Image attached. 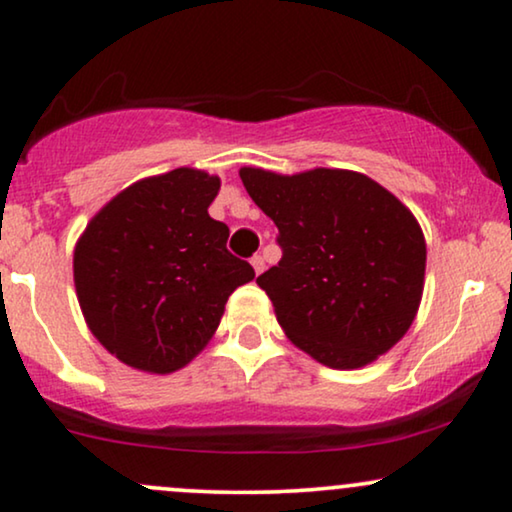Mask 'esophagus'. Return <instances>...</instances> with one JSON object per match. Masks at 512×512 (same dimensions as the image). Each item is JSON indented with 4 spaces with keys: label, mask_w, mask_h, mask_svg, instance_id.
Segmentation results:
<instances>
[{
    "label": "esophagus",
    "mask_w": 512,
    "mask_h": 512,
    "mask_svg": "<svg viewBox=\"0 0 512 512\" xmlns=\"http://www.w3.org/2000/svg\"><path fill=\"white\" fill-rule=\"evenodd\" d=\"M251 265H254V270H256V275H261V272L265 270V258L263 256H254L251 258Z\"/></svg>",
    "instance_id": "obj_1"
}]
</instances>
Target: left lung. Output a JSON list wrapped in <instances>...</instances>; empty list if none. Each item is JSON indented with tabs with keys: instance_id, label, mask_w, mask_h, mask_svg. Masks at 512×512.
Segmentation results:
<instances>
[{
	"instance_id": "obj_1",
	"label": "left lung",
	"mask_w": 512,
	"mask_h": 512,
	"mask_svg": "<svg viewBox=\"0 0 512 512\" xmlns=\"http://www.w3.org/2000/svg\"><path fill=\"white\" fill-rule=\"evenodd\" d=\"M251 200L275 221L282 261L256 279L293 345L328 368H361L415 321L426 242L396 195L366 174H275L242 167Z\"/></svg>"
}]
</instances>
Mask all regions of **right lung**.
<instances>
[{
  "instance_id": "obj_1",
  "label": "right lung",
  "mask_w": 512,
  "mask_h": 512,
  "mask_svg": "<svg viewBox=\"0 0 512 512\" xmlns=\"http://www.w3.org/2000/svg\"><path fill=\"white\" fill-rule=\"evenodd\" d=\"M219 188V177L179 167L128 186L83 230L76 296L118 361L158 375L184 368L212 340L230 293L256 277L207 212Z\"/></svg>"
}]
</instances>
